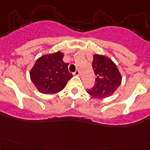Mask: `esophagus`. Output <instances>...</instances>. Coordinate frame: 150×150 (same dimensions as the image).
Masks as SVG:
<instances>
[{"instance_id": "obj_1", "label": "esophagus", "mask_w": 150, "mask_h": 150, "mask_svg": "<svg viewBox=\"0 0 150 150\" xmlns=\"http://www.w3.org/2000/svg\"><path fill=\"white\" fill-rule=\"evenodd\" d=\"M74 74H75V75H77V76H79V75H81V74H80V71L79 70H76Z\"/></svg>"}]
</instances>
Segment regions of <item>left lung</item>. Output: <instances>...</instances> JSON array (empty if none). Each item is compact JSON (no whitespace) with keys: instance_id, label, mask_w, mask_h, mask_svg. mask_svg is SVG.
<instances>
[{"instance_id":"8db88e82","label":"left lung","mask_w":150,"mask_h":150,"mask_svg":"<svg viewBox=\"0 0 150 150\" xmlns=\"http://www.w3.org/2000/svg\"><path fill=\"white\" fill-rule=\"evenodd\" d=\"M92 67L96 82L87 93L96 99H105L114 94L122 83V75L115 63L108 57L93 54Z\"/></svg>"}]
</instances>
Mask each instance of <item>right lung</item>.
<instances>
[{"instance_id":"obj_1","label":"right lung","mask_w":150,"mask_h":150,"mask_svg":"<svg viewBox=\"0 0 150 150\" xmlns=\"http://www.w3.org/2000/svg\"><path fill=\"white\" fill-rule=\"evenodd\" d=\"M61 51L45 54L36 60L30 71L31 81L40 93L54 95L62 91L72 77Z\"/></svg>"}]
</instances>
